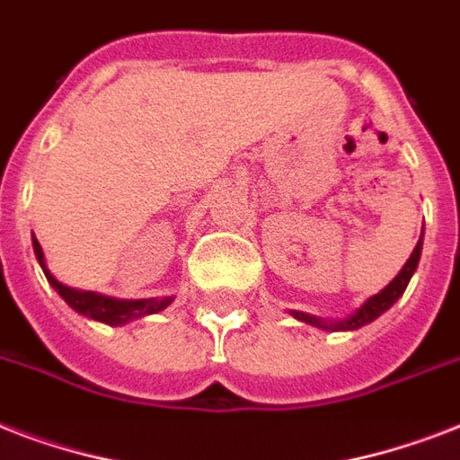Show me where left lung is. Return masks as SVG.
<instances>
[{"instance_id": "left-lung-1", "label": "left lung", "mask_w": 460, "mask_h": 460, "mask_svg": "<svg viewBox=\"0 0 460 460\" xmlns=\"http://www.w3.org/2000/svg\"><path fill=\"white\" fill-rule=\"evenodd\" d=\"M420 252H422V236L418 238V243H415L413 252H411V258L406 260V265L401 270L396 277H394L389 284H386L379 294L370 296L363 305L358 307L356 313H350L349 317H343V320H322V317H314V314H307V313H298V310H288V313L294 314L296 320L305 322V324H313V327H320V329H329V332H353V329H360L365 324H370L375 322L382 313H386L394 303L399 301L403 291H406L408 281L413 277V272L418 270V262H420Z\"/></svg>"}]
</instances>
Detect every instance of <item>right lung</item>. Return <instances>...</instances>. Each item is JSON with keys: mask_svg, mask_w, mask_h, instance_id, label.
<instances>
[{"mask_svg": "<svg viewBox=\"0 0 460 460\" xmlns=\"http://www.w3.org/2000/svg\"><path fill=\"white\" fill-rule=\"evenodd\" d=\"M32 251L38 258L42 272H45L49 287L68 303V307H74L78 314H85L90 320L104 322L110 327H119V324H128V322L146 317V314H155L159 310H164L166 305H172L173 296H164V298H140V301H124V298H111V296L95 294V291H81V288H71L66 284H61L49 270H47L45 252L42 245L38 243V238L32 234Z\"/></svg>", "mask_w": 460, "mask_h": 460, "instance_id": "obj_1", "label": "right lung"}]
</instances>
